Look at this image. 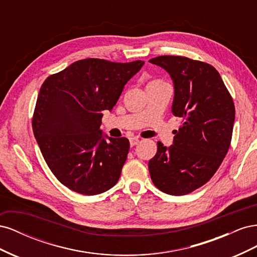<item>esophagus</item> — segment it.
Segmentation results:
<instances>
[{
	"label": "esophagus",
	"instance_id": "obj_1",
	"mask_svg": "<svg viewBox=\"0 0 257 257\" xmlns=\"http://www.w3.org/2000/svg\"><path fill=\"white\" fill-rule=\"evenodd\" d=\"M139 141H141V139H139L138 137H131V138H130V144H131V147H134V146H136V145L139 143Z\"/></svg>",
	"mask_w": 257,
	"mask_h": 257
}]
</instances>
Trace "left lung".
<instances>
[{
	"label": "left lung",
	"instance_id": "left-lung-1",
	"mask_svg": "<svg viewBox=\"0 0 257 257\" xmlns=\"http://www.w3.org/2000/svg\"><path fill=\"white\" fill-rule=\"evenodd\" d=\"M149 62L167 71L175 84L172 111L182 119L169 148L158 142L149 161L153 184L169 195L189 194L207 183L226 155L235 121L234 100L219 72L206 62L160 56Z\"/></svg>",
	"mask_w": 257,
	"mask_h": 257
}]
</instances>
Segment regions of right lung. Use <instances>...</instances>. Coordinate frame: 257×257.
Instances as JSON below:
<instances>
[{"label":"right lung","mask_w":257,"mask_h":257,"mask_svg":"<svg viewBox=\"0 0 257 257\" xmlns=\"http://www.w3.org/2000/svg\"><path fill=\"white\" fill-rule=\"evenodd\" d=\"M144 65L84 59L50 75L41 87L32 128L58 180L82 195H96L118 182L126 161L125 137L105 141L103 110H111L125 83Z\"/></svg>","instance_id":"obj_1"}]
</instances>
